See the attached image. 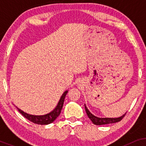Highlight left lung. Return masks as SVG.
Masks as SVG:
<instances>
[{
	"mask_svg": "<svg viewBox=\"0 0 146 146\" xmlns=\"http://www.w3.org/2000/svg\"><path fill=\"white\" fill-rule=\"evenodd\" d=\"M85 106V110L88 116L90 119H91V121H92L94 124L95 125H105V124H108V123H116L118 121H121V119L123 118V117L125 116V113H124L123 115L119 117H115V118H111V117H98L94 115L92 113H90V111L88 110V109L87 108V107Z\"/></svg>",
	"mask_w": 146,
	"mask_h": 146,
	"instance_id": "1",
	"label": "left lung"
}]
</instances>
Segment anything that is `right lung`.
<instances>
[{"mask_svg":"<svg viewBox=\"0 0 146 146\" xmlns=\"http://www.w3.org/2000/svg\"><path fill=\"white\" fill-rule=\"evenodd\" d=\"M68 90L65 91L64 92L60 99V100L58 103L56 107L51 112H50L47 114L43 115H34L31 114H29V113L25 112L23 110H21V109L18 108V110L24 117H26L27 119H29V121H32V122L36 123V124L39 125H47L49 123H52L57 118V117L60 115V113L61 112L62 109L64 102V99L66 97V95L67 94Z\"/></svg>","mask_w":146,"mask_h":146,"instance_id":"1","label":"right lung"}]
</instances>
